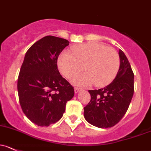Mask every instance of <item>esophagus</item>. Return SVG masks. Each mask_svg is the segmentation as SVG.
Instances as JSON below:
<instances>
[{
    "label": "esophagus",
    "mask_w": 151,
    "mask_h": 151,
    "mask_svg": "<svg viewBox=\"0 0 151 151\" xmlns=\"http://www.w3.org/2000/svg\"><path fill=\"white\" fill-rule=\"evenodd\" d=\"M80 91H81V89H80V88H74V92H75V93H79V92H80Z\"/></svg>",
    "instance_id": "esophagus-1"
}]
</instances>
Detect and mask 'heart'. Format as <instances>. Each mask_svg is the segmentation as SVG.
I'll use <instances>...</instances> for the list:
<instances>
[{"label":"heart","instance_id":"heart-1","mask_svg":"<svg viewBox=\"0 0 151 151\" xmlns=\"http://www.w3.org/2000/svg\"><path fill=\"white\" fill-rule=\"evenodd\" d=\"M72 55L63 52L58 58V66L61 74L69 80L82 72L72 80L80 87H89L95 83L98 88L109 85L116 77L120 67L119 55L112 47L98 42H88L74 46Z\"/></svg>","mask_w":151,"mask_h":151}]
</instances>
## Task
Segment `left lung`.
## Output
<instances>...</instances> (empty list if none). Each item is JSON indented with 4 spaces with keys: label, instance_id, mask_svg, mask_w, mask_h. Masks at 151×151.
<instances>
[{
    "label": "left lung",
    "instance_id": "1",
    "mask_svg": "<svg viewBox=\"0 0 151 151\" xmlns=\"http://www.w3.org/2000/svg\"><path fill=\"white\" fill-rule=\"evenodd\" d=\"M120 67L116 78L104 88L89 90L91 100L84 108L86 121L99 128L112 127L126 114L134 93V73L124 53L119 50Z\"/></svg>",
    "mask_w": 151,
    "mask_h": 151
}]
</instances>
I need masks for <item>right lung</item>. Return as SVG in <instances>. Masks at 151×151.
<instances>
[{"label":"right lung","mask_w":151,"mask_h":151,"mask_svg":"<svg viewBox=\"0 0 151 151\" xmlns=\"http://www.w3.org/2000/svg\"><path fill=\"white\" fill-rule=\"evenodd\" d=\"M69 42L48 35L28 49L17 82L24 114L40 127H48L63 116L66 102L74 96V88L60 74L57 60Z\"/></svg>","instance_id":"1"}]
</instances>
